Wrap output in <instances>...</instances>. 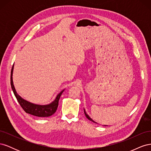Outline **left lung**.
<instances>
[{
    "label": "left lung",
    "instance_id": "left-lung-1",
    "mask_svg": "<svg viewBox=\"0 0 151 151\" xmlns=\"http://www.w3.org/2000/svg\"><path fill=\"white\" fill-rule=\"evenodd\" d=\"M84 114H85V115H86V118H88V120H91V121H92V122H94V123H97L96 122H95L94 120H93L92 119H91V118L89 117V116L88 115V114L86 113V111H85V109H84ZM104 126H107V125H104Z\"/></svg>",
    "mask_w": 151,
    "mask_h": 151
}]
</instances>
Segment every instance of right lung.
Masks as SVG:
<instances>
[{
	"instance_id": "right-lung-1",
	"label": "right lung",
	"mask_w": 151,
	"mask_h": 151,
	"mask_svg": "<svg viewBox=\"0 0 151 151\" xmlns=\"http://www.w3.org/2000/svg\"><path fill=\"white\" fill-rule=\"evenodd\" d=\"M14 65H12V70L11 72V88L13 91V93L14 94L17 100L18 103H19L22 108L24 109V111L27 113H29L30 115H34L38 117H48L52 116L55 113L57 109L58 106V101L60 99L62 93L64 89H63L60 93H58L57 96L56 98L53 101L48 104L45 105H40L32 103H30L26 100L22 98L18 94L15 89L14 86L13 84L12 81V74H13Z\"/></svg>"
}]
</instances>
